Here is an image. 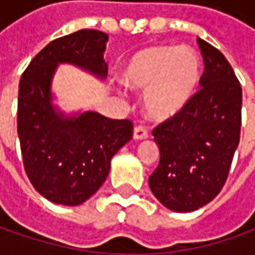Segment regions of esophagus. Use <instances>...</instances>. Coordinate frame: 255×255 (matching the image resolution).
Instances as JSON below:
<instances>
[{
  "label": "esophagus",
  "instance_id": "1",
  "mask_svg": "<svg viewBox=\"0 0 255 255\" xmlns=\"http://www.w3.org/2000/svg\"><path fill=\"white\" fill-rule=\"evenodd\" d=\"M147 129L142 126V125H137V126H134V129H133V137L134 139H137V140H140V139H146L147 137Z\"/></svg>",
  "mask_w": 255,
  "mask_h": 255
}]
</instances>
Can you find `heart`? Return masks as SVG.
<instances>
[{"label": "heart", "mask_w": 255, "mask_h": 255, "mask_svg": "<svg viewBox=\"0 0 255 255\" xmlns=\"http://www.w3.org/2000/svg\"><path fill=\"white\" fill-rule=\"evenodd\" d=\"M200 79V59L189 46L156 45L136 52L123 71L130 88L146 91V111L167 119L183 111Z\"/></svg>", "instance_id": "obj_1"}]
</instances>
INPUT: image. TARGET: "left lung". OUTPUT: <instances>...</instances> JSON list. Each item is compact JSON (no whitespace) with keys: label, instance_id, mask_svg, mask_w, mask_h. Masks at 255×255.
Wrapping results in <instances>:
<instances>
[{"label":"left lung","instance_id":"left-lung-1","mask_svg":"<svg viewBox=\"0 0 255 255\" xmlns=\"http://www.w3.org/2000/svg\"><path fill=\"white\" fill-rule=\"evenodd\" d=\"M197 42L204 61L201 88L152 130L160 160L149 186L163 206L180 213L197 210L220 193L240 142V82L217 48Z\"/></svg>","mask_w":255,"mask_h":255}]
</instances>
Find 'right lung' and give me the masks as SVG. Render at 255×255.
Segmentation results:
<instances>
[{
    "label": "right lung",
    "instance_id": "right-lung-1",
    "mask_svg": "<svg viewBox=\"0 0 255 255\" xmlns=\"http://www.w3.org/2000/svg\"><path fill=\"white\" fill-rule=\"evenodd\" d=\"M108 35L81 29L56 38L35 55L21 76L16 128L29 181L45 199L78 206L106 180L111 159L133 136L129 119L96 112L64 119L51 105V79L59 62L79 65L106 76L103 51Z\"/></svg>",
    "mask_w": 255,
    "mask_h": 255
}]
</instances>
